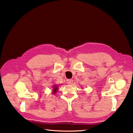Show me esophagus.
Listing matches in <instances>:
<instances>
[{"label":"esophagus","mask_w":133,"mask_h":133,"mask_svg":"<svg viewBox=\"0 0 133 133\" xmlns=\"http://www.w3.org/2000/svg\"><path fill=\"white\" fill-rule=\"evenodd\" d=\"M73 80L71 79L67 80V83H68V84H69V85H71V84L73 83Z\"/></svg>","instance_id":"obj_1"}]
</instances>
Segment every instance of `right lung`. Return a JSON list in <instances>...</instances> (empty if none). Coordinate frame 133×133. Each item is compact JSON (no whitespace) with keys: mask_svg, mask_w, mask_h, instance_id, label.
I'll return each mask as SVG.
<instances>
[{"mask_svg":"<svg viewBox=\"0 0 133 133\" xmlns=\"http://www.w3.org/2000/svg\"><path fill=\"white\" fill-rule=\"evenodd\" d=\"M57 89H58V87L57 86H55L54 87V89H53V93L55 94L56 92H57Z\"/></svg>","mask_w":133,"mask_h":133,"instance_id":"obj_1","label":"right lung"}]
</instances>
